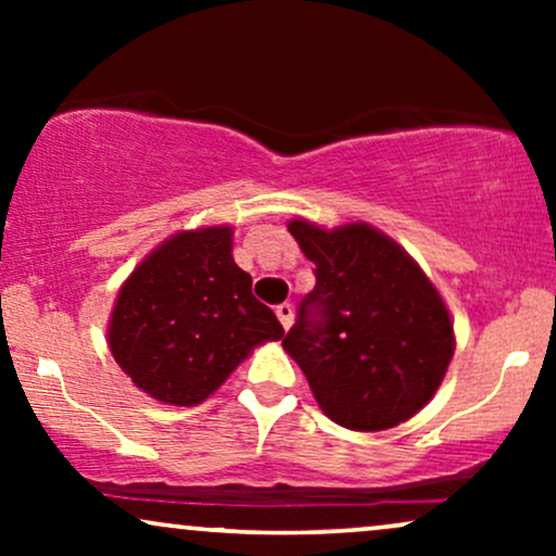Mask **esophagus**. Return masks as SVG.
Segmentation results:
<instances>
[{"label":"esophagus","mask_w":556,"mask_h":556,"mask_svg":"<svg viewBox=\"0 0 556 556\" xmlns=\"http://www.w3.org/2000/svg\"><path fill=\"white\" fill-rule=\"evenodd\" d=\"M292 316H295V311H292V305H290V303L277 305V318H279V324H282L285 329H290V327H292Z\"/></svg>","instance_id":"1"}]
</instances>
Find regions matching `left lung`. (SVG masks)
Listing matches in <instances>:
<instances>
[{"instance_id":"8db88e82","label":"left lung","mask_w":556,"mask_h":556,"mask_svg":"<svg viewBox=\"0 0 556 556\" xmlns=\"http://www.w3.org/2000/svg\"><path fill=\"white\" fill-rule=\"evenodd\" d=\"M316 264L285 353L324 416L350 431H384L431 402L455 355V324L418 261L368 222H287ZM316 309L318 319L309 316Z\"/></svg>"}]
</instances>
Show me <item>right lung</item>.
I'll return each mask as SVG.
<instances>
[{
    "label": "right lung",
    "mask_w": 556,
    "mask_h": 556,
    "mask_svg": "<svg viewBox=\"0 0 556 556\" xmlns=\"http://www.w3.org/2000/svg\"><path fill=\"white\" fill-rule=\"evenodd\" d=\"M232 225L180 229L119 285L106 344L140 392L162 405H201L253 350L285 337L251 274L232 258Z\"/></svg>",
    "instance_id": "obj_1"
}]
</instances>
